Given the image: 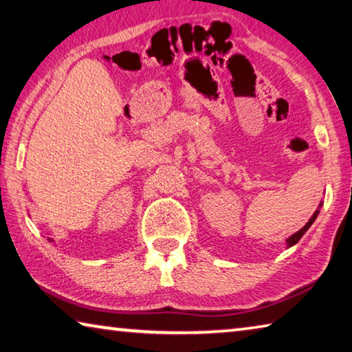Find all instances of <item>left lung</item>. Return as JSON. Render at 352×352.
<instances>
[{
  "label": "left lung",
  "mask_w": 352,
  "mask_h": 352,
  "mask_svg": "<svg viewBox=\"0 0 352 352\" xmlns=\"http://www.w3.org/2000/svg\"><path fill=\"white\" fill-rule=\"evenodd\" d=\"M321 206H323V204H320L318 205V208H317V211H315L314 212V216L311 217V219H309V222L305 225V226H302V228L300 230V231H296V233L295 234H292L290 237H289V239H285V243H287V248H290V247H294L295 245V243H298V241H300L301 239V237L302 236H305V233H306V231L309 230V228H311V225L315 222V219H317L318 217V214H320V208Z\"/></svg>",
  "instance_id": "8db88e82"
}]
</instances>
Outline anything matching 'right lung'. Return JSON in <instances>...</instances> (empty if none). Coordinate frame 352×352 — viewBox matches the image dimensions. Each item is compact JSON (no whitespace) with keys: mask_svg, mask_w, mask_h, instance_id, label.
<instances>
[{"mask_svg":"<svg viewBox=\"0 0 352 352\" xmlns=\"http://www.w3.org/2000/svg\"><path fill=\"white\" fill-rule=\"evenodd\" d=\"M50 241H51V239H50Z\"/></svg>","mask_w":352,"mask_h":352,"instance_id":"1","label":"right lung"}]
</instances>
